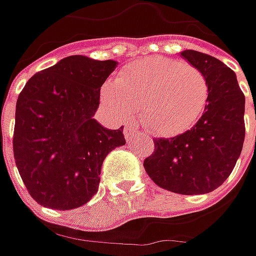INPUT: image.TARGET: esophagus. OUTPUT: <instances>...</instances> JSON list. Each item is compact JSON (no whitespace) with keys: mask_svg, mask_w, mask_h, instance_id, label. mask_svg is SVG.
Here are the masks:
<instances>
[{"mask_svg":"<svg viewBox=\"0 0 256 256\" xmlns=\"http://www.w3.org/2000/svg\"><path fill=\"white\" fill-rule=\"evenodd\" d=\"M136 134H138V130L134 128V126H126V128L124 130V135H125V138H126L128 141H131Z\"/></svg>","mask_w":256,"mask_h":256,"instance_id":"esophagus-1","label":"esophagus"}]
</instances>
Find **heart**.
Returning <instances> with one entry per match:
<instances>
[{"label": "heart", "instance_id": "obj_1", "mask_svg": "<svg viewBox=\"0 0 256 256\" xmlns=\"http://www.w3.org/2000/svg\"><path fill=\"white\" fill-rule=\"evenodd\" d=\"M101 100L124 121L132 110L144 128L156 136H175L201 118L208 85L195 66L152 56L124 68L101 88Z\"/></svg>", "mask_w": 256, "mask_h": 256}]
</instances>
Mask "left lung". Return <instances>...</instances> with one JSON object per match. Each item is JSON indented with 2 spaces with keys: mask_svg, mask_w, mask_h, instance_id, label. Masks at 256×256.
Returning <instances> with one entry per match:
<instances>
[{
  "mask_svg": "<svg viewBox=\"0 0 256 256\" xmlns=\"http://www.w3.org/2000/svg\"><path fill=\"white\" fill-rule=\"evenodd\" d=\"M204 75L208 100L202 116L186 132L155 140L144 168L160 188L182 195L208 194L231 175L245 140V96L230 66L211 55L180 52Z\"/></svg>",
  "mask_w": 256,
  "mask_h": 256,
  "instance_id": "1",
  "label": "left lung"
}]
</instances>
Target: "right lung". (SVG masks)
I'll list each match as a JSON object with an SVG mask.
<instances>
[{
  "mask_svg": "<svg viewBox=\"0 0 256 256\" xmlns=\"http://www.w3.org/2000/svg\"><path fill=\"white\" fill-rule=\"evenodd\" d=\"M112 60L71 55L36 72L16 100L14 158L30 195L45 208L74 210L98 192L104 160L125 145L124 128L94 115Z\"/></svg>",
  "mask_w": 256,
  "mask_h": 256,
  "instance_id": "right-lung-1",
  "label": "right lung"
}]
</instances>
